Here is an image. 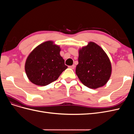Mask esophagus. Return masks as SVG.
Instances as JSON below:
<instances>
[{
  "label": "esophagus",
  "instance_id": "34e87169",
  "mask_svg": "<svg viewBox=\"0 0 134 134\" xmlns=\"http://www.w3.org/2000/svg\"><path fill=\"white\" fill-rule=\"evenodd\" d=\"M75 66L74 65H71V66H69V68L71 69H74L75 68Z\"/></svg>",
  "mask_w": 134,
  "mask_h": 134
}]
</instances>
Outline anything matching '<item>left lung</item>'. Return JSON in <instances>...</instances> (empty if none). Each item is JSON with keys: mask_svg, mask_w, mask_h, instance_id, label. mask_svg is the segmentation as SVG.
Returning a JSON list of instances; mask_svg holds the SVG:
<instances>
[{"mask_svg": "<svg viewBox=\"0 0 134 134\" xmlns=\"http://www.w3.org/2000/svg\"><path fill=\"white\" fill-rule=\"evenodd\" d=\"M75 72L86 87L97 89L103 86L111 74V64L106 52L98 44L90 42L79 51Z\"/></svg>", "mask_w": 134, "mask_h": 134, "instance_id": "1", "label": "left lung"}]
</instances>
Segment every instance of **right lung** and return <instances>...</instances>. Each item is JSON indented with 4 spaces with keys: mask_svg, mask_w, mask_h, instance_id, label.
Masks as SVG:
<instances>
[{
    "mask_svg": "<svg viewBox=\"0 0 134 134\" xmlns=\"http://www.w3.org/2000/svg\"><path fill=\"white\" fill-rule=\"evenodd\" d=\"M60 51V47L49 41L40 44L31 52L26 60L25 71L32 83L45 86L58 79L68 68Z\"/></svg>",
    "mask_w": 134,
    "mask_h": 134,
    "instance_id": "obj_1",
    "label": "right lung"
}]
</instances>
